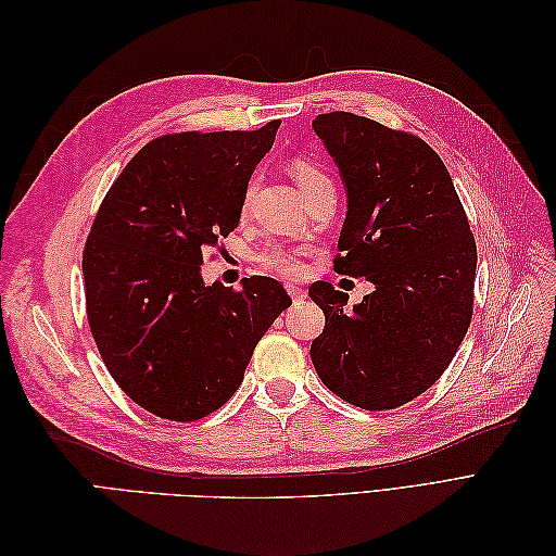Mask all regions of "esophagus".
<instances>
[{"mask_svg":"<svg viewBox=\"0 0 556 556\" xmlns=\"http://www.w3.org/2000/svg\"><path fill=\"white\" fill-rule=\"evenodd\" d=\"M285 288H288V292H290V296L296 301V299H304L306 296V290L304 288H299V285H294V282H290V285H285Z\"/></svg>","mask_w":556,"mask_h":556,"instance_id":"1","label":"esophagus"}]
</instances>
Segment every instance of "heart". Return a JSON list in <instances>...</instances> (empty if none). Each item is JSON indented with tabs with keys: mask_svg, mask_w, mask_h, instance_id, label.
I'll use <instances>...</instances> for the list:
<instances>
[{
	"mask_svg": "<svg viewBox=\"0 0 556 556\" xmlns=\"http://www.w3.org/2000/svg\"><path fill=\"white\" fill-rule=\"evenodd\" d=\"M290 172L296 178L301 192L308 197L317 194V192H325V190H333V180L327 174V169L323 164L313 157L306 155H296L290 162ZM255 194V178H252L245 185V192H243V211H248L250 206V199ZM260 264L268 271L274 274H282V276H296L301 271V264H299V255L294 250H288L282 245H268L266 250L260 252Z\"/></svg>",
	"mask_w": 556,
	"mask_h": 556,
	"instance_id": "heart-1",
	"label": "heart"
}]
</instances>
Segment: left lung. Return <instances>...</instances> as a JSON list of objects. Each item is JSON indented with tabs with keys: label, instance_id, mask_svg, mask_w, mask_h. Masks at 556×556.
Returning <instances> with one entry per match:
<instances>
[{
	"label": "left lung",
	"instance_id": "obj_1",
	"mask_svg": "<svg viewBox=\"0 0 556 556\" xmlns=\"http://www.w3.org/2000/svg\"><path fill=\"white\" fill-rule=\"evenodd\" d=\"M313 127L348 188L333 271L364 276L376 292L345 311V292L311 285L325 311L311 359L336 396L392 410L427 392L457 355L473 315L476 239L427 141L345 111L319 113Z\"/></svg>",
	"mask_w": 556,
	"mask_h": 556
}]
</instances>
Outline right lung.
I'll list each match as a JSON object with an SVG mask.
<instances>
[{
    "label": "right lung",
    "instance_id": "obj_1",
    "mask_svg": "<svg viewBox=\"0 0 556 556\" xmlns=\"http://www.w3.org/2000/svg\"><path fill=\"white\" fill-rule=\"evenodd\" d=\"M278 127L164 134L127 162L94 215L83 250L92 339L117 387L162 419L194 422L225 406L292 304L274 278L233 290L199 274L237 229Z\"/></svg>",
    "mask_w": 556,
    "mask_h": 556
}]
</instances>
